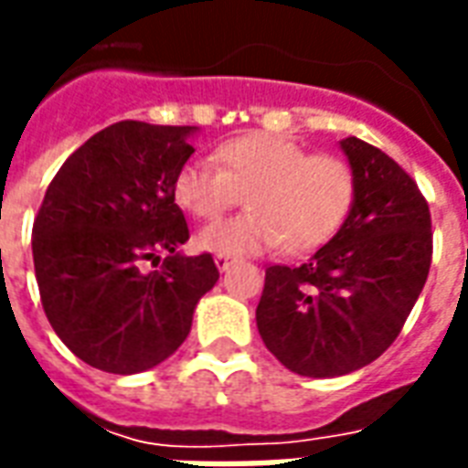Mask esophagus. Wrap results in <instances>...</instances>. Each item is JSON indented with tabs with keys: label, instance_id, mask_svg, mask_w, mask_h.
I'll return each instance as SVG.
<instances>
[{
	"label": "esophagus",
	"instance_id": "1",
	"mask_svg": "<svg viewBox=\"0 0 468 468\" xmlns=\"http://www.w3.org/2000/svg\"><path fill=\"white\" fill-rule=\"evenodd\" d=\"M233 258H230V255H216V265H218V270H228L230 268V265H233Z\"/></svg>",
	"mask_w": 468,
	"mask_h": 468
}]
</instances>
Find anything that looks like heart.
<instances>
[{
  "instance_id": "obj_1",
  "label": "heart",
  "mask_w": 468,
  "mask_h": 468,
  "mask_svg": "<svg viewBox=\"0 0 468 468\" xmlns=\"http://www.w3.org/2000/svg\"><path fill=\"white\" fill-rule=\"evenodd\" d=\"M218 168L186 164L173 176V200L198 220H216L243 193L248 210L203 228L198 248L218 255H255L320 248L340 230L357 198L352 165L332 154H310L278 133H243L213 151Z\"/></svg>"
}]
</instances>
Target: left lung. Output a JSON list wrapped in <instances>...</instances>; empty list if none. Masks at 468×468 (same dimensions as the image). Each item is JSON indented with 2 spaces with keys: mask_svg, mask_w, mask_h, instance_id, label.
<instances>
[{
  "mask_svg": "<svg viewBox=\"0 0 468 468\" xmlns=\"http://www.w3.org/2000/svg\"><path fill=\"white\" fill-rule=\"evenodd\" d=\"M357 178L352 213L303 265H270L255 310L265 347L303 377L375 362L410 317L431 265V216L397 161L342 138Z\"/></svg>",
  "mask_w": 468,
  "mask_h": 468,
  "instance_id": "1",
  "label": "left lung"
}]
</instances>
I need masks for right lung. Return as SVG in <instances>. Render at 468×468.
Listing matches in <instances>:
<instances>
[{
	"instance_id": "1",
	"label": "right lung",
	"mask_w": 468,
	"mask_h": 468,
	"mask_svg": "<svg viewBox=\"0 0 468 468\" xmlns=\"http://www.w3.org/2000/svg\"><path fill=\"white\" fill-rule=\"evenodd\" d=\"M196 126L119 121L76 148L47 188L31 230L44 313L76 357L136 375L181 347L218 282L213 258L183 255L188 223L173 176ZM161 271L146 273V261Z\"/></svg>"
}]
</instances>
